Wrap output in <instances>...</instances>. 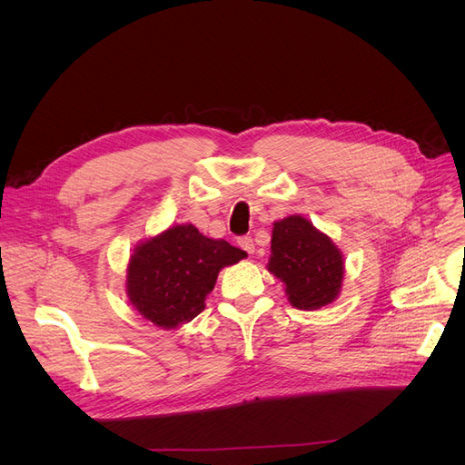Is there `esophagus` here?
Returning a JSON list of instances; mask_svg holds the SVG:
<instances>
[{
	"label": "esophagus",
	"instance_id": "34e87169",
	"mask_svg": "<svg viewBox=\"0 0 465 465\" xmlns=\"http://www.w3.org/2000/svg\"><path fill=\"white\" fill-rule=\"evenodd\" d=\"M237 242H239V247L245 251L247 254H254V241H252V237H241Z\"/></svg>",
	"mask_w": 465,
	"mask_h": 465
}]
</instances>
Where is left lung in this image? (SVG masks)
Here are the masks:
<instances>
[{
  "label": "left lung",
  "instance_id": "1",
  "mask_svg": "<svg viewBox=\"0 0 465 465\" xmlns=\"http://www.w3.org/2000/svg\"><path fill=\"white\" fill-rule=\"evenodd\" d=\"M267 272L284 284L292 307L316 311L333 303L343 288L345 258L330 235L302 214L273 223Z\"/></svg>",
  "mask_w": 465,
  "mask_h": 465
}]
</instances>
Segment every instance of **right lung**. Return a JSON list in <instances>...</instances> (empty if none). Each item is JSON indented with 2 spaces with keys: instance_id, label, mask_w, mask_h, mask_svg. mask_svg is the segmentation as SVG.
<instances>
[{
  "instance_id": "obj_1",
  "label": "right lung",
  "mask_w": 465,
  "mask_h": 465,
  "mask_svg": "<svg viewBox=\"0 0 465 465\" xmlns=\"http://www.w3.org/2000/svg\"><path fill=\"white\" fill-rule=\"evenodd\" d=\"M247 258L224 239H213L192 224H173L139 241L126 267L130 305L163 330L190 322L205 309L218 273Z\"/></svg>"
}]
</instances>
